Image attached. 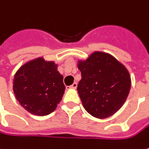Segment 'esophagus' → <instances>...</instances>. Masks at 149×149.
I'll list each match as a JSON object with an SVG mask.
<instances>
[{
    "mask_svg": "<svg viewBox=\"0 0 149 149\" xmlns=\"http://www.w3.org/2000/svg\"><path fill=\"white\" fill-rule=\"evenodd\" d=\"M77 86H78L77 82H74L71 86H69L68 87H69V88H72V89H76V88H77Z\"/></svg>",
    "mask_w": 149,
    "mask_h": 149,
    "instance_id": "obj_1",
    "label": "esophagus"
}]
</instances>
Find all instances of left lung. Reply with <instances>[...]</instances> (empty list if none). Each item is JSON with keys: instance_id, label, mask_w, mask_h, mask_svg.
<instances>
[{"instance_id": "left-lung-1", "label": "left lung", "mask_w": 149, "mask_h": 149, "mask_svg": "<svg viewBox=\"0 0 149 149\" xmlns=\"http://www.w3.org/2000/svg\"><path fill=\"white\" fill-rule=\"evenodd\" d=\"M78 65L81 79L77 89L85 109L97 118L115 114L125 103L131 88L125 67L102 52H94Z\"/></svg>"}]
</instances>
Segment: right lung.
<instances>
[{"label":"right lung","instance_id":"add662e5","mask_svg":"<svg viewBox=\"0 0 149 149\" xmlns=\"http://www.w3.org/2000/svg\"><path fill=\"white\" fill-rule=\"evenodd\" d=\"M63 78L54 62L38 58L23 65L15 74L13 91L28 112L47 116L54 111L65 91Z\"/></svg>","mask_w":149,"mask_h":149}]
</instances>
